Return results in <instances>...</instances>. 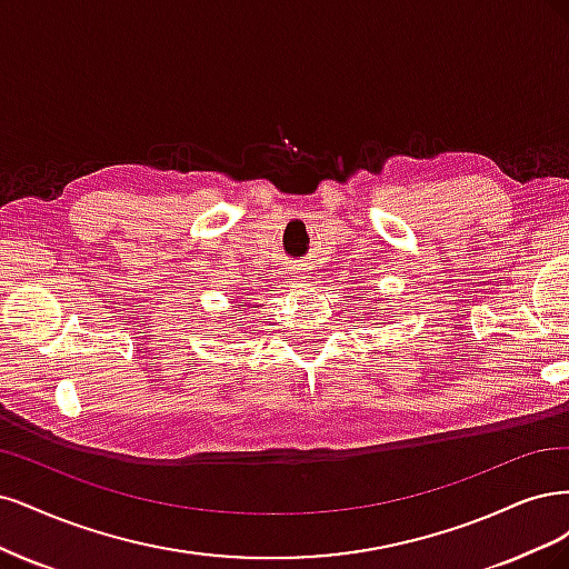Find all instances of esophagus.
<instances>
[{
  "instance_id": "esophagus-1",
  "label": "esophagus",
  "mask_w": 569,
  "mask_h": 569,
  "mask_svg": "<svg viewBox=\"0 0 569 569\" xmlns=\"http://www.w3.org/2000/svg\"><path fill=\"white\" fill-rule=\"evenodd\" d=\"M288 271H290V279H292V281H302V279H307L305 273L300 271V264H296V267H288Z\"/></svg>"
}]
</instances>
